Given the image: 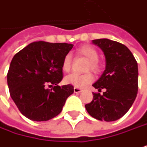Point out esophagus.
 <instances>
[{
  "instance_id": "esophagus-1",
  "label": "esophagus",
  "mask_w": 147,
  "mask_h": 147,
  "mask_svg": "<svg viewBox=\"0 0 147 147\" xmlns=\"http://www.w3.org/2000/svg\"><path fill=\"white\" fill-rule=\"evenodd\" d=\"M74 93H81L82 90L79 88H78V87H74Z\"/></svg>"
}]
</instances>
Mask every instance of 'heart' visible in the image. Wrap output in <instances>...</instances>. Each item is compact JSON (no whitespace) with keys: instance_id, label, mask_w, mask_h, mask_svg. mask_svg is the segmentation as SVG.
<instances>
[{"instance_id":"obj_1","label":"heart","mask_w":147,"mask_h":147,"mask_svg":"<svg viewBox=\"0 0 147 147\" xmlns=\"http://www.w3.org/2000/svg\"><path fill=\"white\" fill-rule=\"evenodd\" d=\"M78 53L84 57L88 60V64L86 66V70H91L94 73H99L101 69V65L98 61L99 54L94 48L84 45L78 49ZM72 66V57L70 54H67L64 57L62 62V69L63 71L69 72ZM65 81L67 84L74 86L75 87L83 88L87 85L90 84L94 81V76L90 73H86L84 74H70L67 75L65 78Z\"/></svg>"}]
</instances>
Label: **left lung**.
I'll list each match as a JSON object with an SVG mask.
<instances>
[{"label": "left lung", "mask_w": 147, "mask_h": 147, "mask_svg": "<svg viewBox=\"0 0 147 147\" xmlns=\"http://www.w3.org/2000/svg\"><path fill=\"white\" fill-rule=\"evenodd\" d=\"M102 49L106 69L93 84L99 92L93 93V100L85 105L87 113L99 121H114L129 110L138 89V63L125 45L108 39L92 40Z\"/></svg>", "instance_id": "8db88e82"}]
</instances>
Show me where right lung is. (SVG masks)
Instances as JSON below:
<instances>
[{
	"label": "right lung",
	"instance_id": "1",
	"mask_svg": "<svg viewBox=\"0 0 147 147\" xmlns=\"http://www.w3.org/2000/svg\"><path fill=\"white\" fill-rule=\"evenodd\" d=\"M73 46L34 42L13 57L7 74L8 86L12 99L26 118L34 121L53 119L74 93L70 84L58 86L63 78L62 62Z\"/></svg>",
	"mask_w": 147,
	"mask_h": 147
}]
</instances>
